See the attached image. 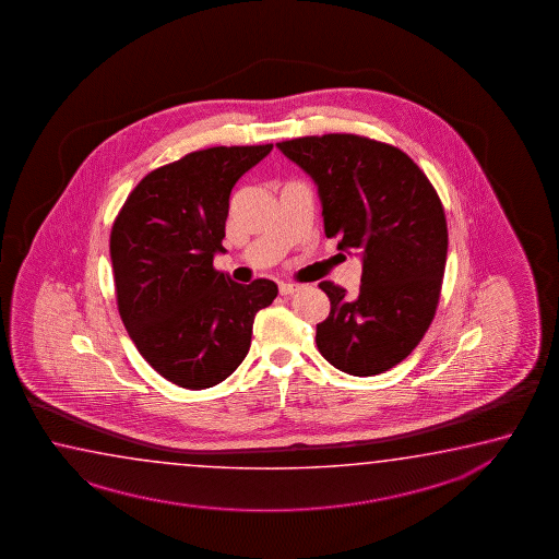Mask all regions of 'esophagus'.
Segmentation results:
<instances>
[{"label":"esophagus","mask_w":559,"mask_h":559,"mask_svg":"<svg viewBox=\"0 0 559 559\" xmlns=\"http://www.w3.org/2000/svg\"><path fill=\"white\" fill-rule=\"evenodd\" d=\"M299 289V285L295 284H280V295H294Z\"/></svg>","instance_id":"obj_1"}]
</instances>
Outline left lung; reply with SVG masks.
I'll use <instances>...</instances> for the list:
<instances>
[{
  "mask_svg": "<svg viewBox=\"0 0 559 559\" xmlns=\"http://www.w3.org/2000/svg\"><path fill=\"white\" fill-rule=\"evenodd\" d=\"M277 147L313 177L326 238L362 254L358 295L321 282L331 311L317 348L346 374H382L419 345L445 274V211L407 153L356 133L305 135Z\"/></svg>",
  "mask_w": 559,
  "mask_h": 559,
  "instance_id": "obj_1",
  "label": "left lung"
}]
</instances>
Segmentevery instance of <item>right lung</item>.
Here are the masks:
<instances>
[{
	"instance_id": "obj_1",
	"label": "right lung",
	"mask_w": 559,
	"mask_h": 559,
	"mask_svg": "<svg viewBox=\"0 0 559 559\" xmlns=\"http://www.w3.org/2000/svg\"><path fill=\"white\" fill-rule=\"evenodd\" d=\"M272 147L187 153L147 173L114 218L123 326L153 370L177 386L204 390L233 374L248 355L255 313L277 295L270 280L236 284L213 265L233 187Z\"/></svg>"
}]
</instances>
